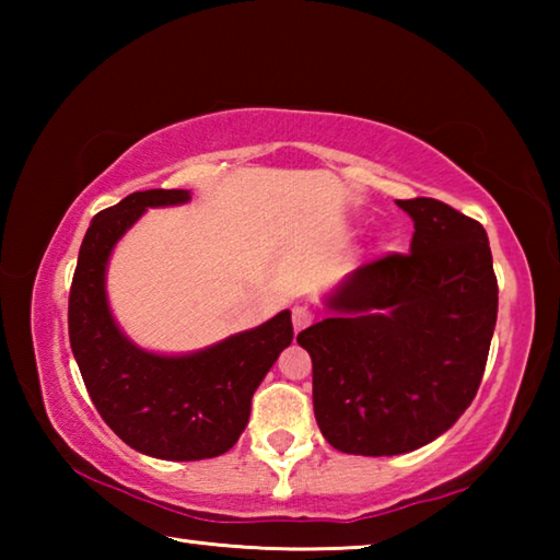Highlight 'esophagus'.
I'll list each match as a JSON object with an SVG mask.
<instances>
[{
  "mask_svg": "<svg viewBox=\"0 0 560 560\" xmlns=\"http://www.w3.org/2000/svg\"><path fill=\"white\" fill-rule=\"evenodd\" d=\"M311 324H314V314H311L306 306L293 308V330H296V334L306 326H311Z\"/></svg>",
  "mask_w": 560,
  "mask_h": 560,
  "instance_id": "1",
  "label": "esophagus"
}]
</instances>
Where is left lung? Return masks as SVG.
Here are the masks:
<instances>
[{
	"mask_svg": "<svg viewBox=\"0 0 560 560\" xmlns=\"http://www.w3.org/2000/svg\"><path fill=\"white\" fill-rule=\"evenodd\" d=\"M410 252L348 273L330 318L296 336L314 363V412L330 447L412 452L471 405L497 326L499 287L485 226L432 197L397 200Z\"/></svg>",
	"mask_w": 560,
	"mask_h": 560,
	"instance_id": "left-lung-1",
	"label": "left lung"
}]
</instances>
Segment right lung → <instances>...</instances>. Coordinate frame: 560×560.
<instances>
[{
    "label": "right lung",
    "mask_w": 560,
    "mask_h": 560,
    "mask_svg": "<svg viewBox=\"0 0 560 560\" xmlns=\"http://www.w3.org/2000/svg\"><path fill=\"white\" fill-rule=\"evenodd\" d=\"M187 189H145L93 217L69 291V338L98 415L128 447L195 462L232 450L249 422L252 395L291 343V314L192 355H155L130 343L106 303L113 246L148 207L187 202Z\"/></svg>",
    "instance_id": "right-lung-1"
}]
</instances>
